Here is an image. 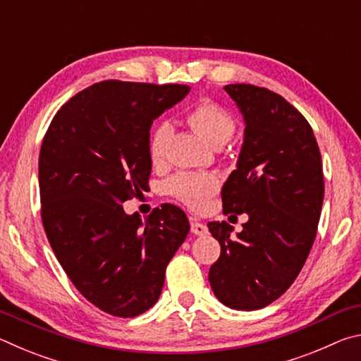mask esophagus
I'll use <instances>...</instances> for the list:
<instances>
[{
	"instance_id": "esophagus-1",
	"label": "esophagus",
	"mask_w": 361,
	"mask_h": 361,
	"mask_svg": "<svg viewBox=\"0 0 361 361\" xmlns=\"http://www.w3.org/2000/svg\"><path fill=\"white\" fill-rule=\"evenodd\" d=\"M191 232L195 235H205L209 229H207V226L204 223H200L199 219L191 218Z\"/></svg>"
}]
</instances>
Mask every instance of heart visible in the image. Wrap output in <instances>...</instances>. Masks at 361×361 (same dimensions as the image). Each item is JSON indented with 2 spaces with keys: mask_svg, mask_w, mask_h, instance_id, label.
Listing matches in <instances>:
<instances>
[{
  "mask_svg": "<svg viewBox=\"0 0 361 361\" xmlns=\"http://www.w3.org/2000/svg\"><path fill=\"white\" fill-rule=\"evenodd\" d=\"M188 124L199 132L213 146H221L234 135L235 122L228 111L216 103L204 100L194 105L186 114ZM170 138L169 126H157L149 138V157L152 164H161L167 154V143ZM218 181L215 176L207 173H181L169 183V191L181 202L202 209L212 194H215Z\"/></svg>",
  "mask_w": 361,
  "mask_h": 361,
  "instance_id": "b5f03b06",
  "label": "heart"
}]
</instances>
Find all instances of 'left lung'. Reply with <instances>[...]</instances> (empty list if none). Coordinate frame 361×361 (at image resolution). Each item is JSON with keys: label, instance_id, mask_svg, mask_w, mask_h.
I'll list each match as a JSON object with an SVG mask.
<instances>
[{"label": "left lung", "instance_id": "obj_1", "mask_svg": "<svg viewBox=\"0 0 361 361\" xmlns=\"http://www.w3.org/2000/svg\"><path fill=\"white\" fill-rule=\"evenodd\" d=\"M224 90L245 121L237 169L221 189L223 212L247 213L242 232L207 226L221 245L209 282L219 302L262 309L290 288L317 235L325 183L312 127L282 95L252 84Z\"/></svg>", "mask_w": 361, "mask_h": 361}]
</instances>
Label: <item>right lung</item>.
Instances as JSON below:
<instances>
[{
	"label": "right lung",
	"instance_id": "add662e5",
	"mask_svg": "<svg viewBox=\"0 0 361 361\" xmlns=\"http://www.w3.org/2000/svg\"><path fill=\"white\" fill-rule=\"evenodd\" d=\"M189 92L183 84L102 81L59 109L39 151L41 218L76 290L103 312L137 317L161 296L189 232L162 204L142 221L122 204L148 191L152 121Z\"/></svg>",
	"mask_w": 361,
	"mask_h": 361
}]
</instances>
